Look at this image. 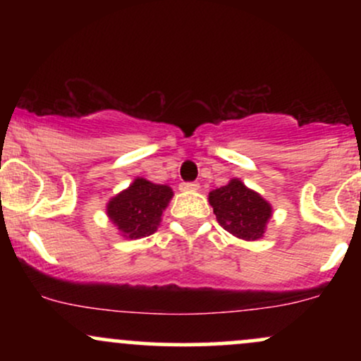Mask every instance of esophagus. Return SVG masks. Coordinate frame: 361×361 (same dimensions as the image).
<instances>
[{
  "instance_id": "34e87169",
  "label": "esophagus",
  "mask_w": 361,
  "mask_h": 361,
  "mask_svg": "<svg viewBox=\"0 0 361 361\" xmlns=\"http://www.w3.org/2000/svg\"><path fill=\"white\" fill-rule=\"evenodd\" d=\"M200 188V185L195 183V181H185V183L180 185L181 192H197Z\"/></svg>"
}]
</instances>
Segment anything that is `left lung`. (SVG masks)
I'll list each match as a JSON object with an SVG mask.
<instances>
[{"instance_id": "left-lung-1", "label": "left lung", "mask_w": 361, "mask_h": 361, "mask_svg": "<svg viewBox=\"0 0 361 361\" xmlns=\"http://www.w3.org/2000/svg\"><path fill=\"white\" fill-rule=\"evenodd\" d=\"M209 202L219 224L227 233L244 241L263 238L271 217V205L241 180L233 178L226 186L212 190Z\"/></svg>"}]
</instances>
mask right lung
I'll list each match as a JSON object with an SVG mask.
<instances>
[{
	"mask_svg": "<svg viewBox=\"0 0 361 361\" xmlns=\"http://www.w3.org/2000/svg\"><path fill=\"white\" fill-rule=\"evenodd\" d=\"M173 197L168 185H156L146 178H135L127 190L115 195L106 205V215L127 239L151 235Z\"/></svg>",
	"mask_w": 361,
	"mask_h": 361,
	"instance_id": "1",
	"label": "right lung"
}]
</instances>
